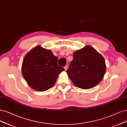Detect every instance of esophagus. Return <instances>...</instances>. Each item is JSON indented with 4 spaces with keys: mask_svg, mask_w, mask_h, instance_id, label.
Instances as JSON below:
<instances>
[{
    "mask_svg": "<svg viewBox=\"0 0 127 127\" xmlns=\"http://www.w3.org/2000/svg\"><path fill=\"white\" fill-rule=\"evenodd\" d=\"M67 68H68V67H67V65H65V66L64 67V69L65 71H66V70H67Z\"/></svg>",
    "mask_w": 127,
    "mask_h": 127,
    "instance_id": "1",
    "label": "esophagus"
}]
</instances>
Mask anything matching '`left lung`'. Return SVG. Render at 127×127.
I'll use <instances>...</instances> for the list:
<instances>
[{"label":"left lung","instance_id":"obj_1","mask_svg":"<svg viewBox=\"0 0 127 127\" xmlns=\"http://www.w3.org/2000/svg\"><path fill=\"white\" fill-rule=\"evenodd\" d=\"M73 58L67 73L75 87L89 89L99 83L106 67L104 57L97 50L87 45L74 52Z\"/></svg>","mask_w":127,"mask_h":127}]
</instances>
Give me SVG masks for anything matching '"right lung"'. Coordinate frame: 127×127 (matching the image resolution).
Wrapping results in <instances>:
<instances>
[{
  "label": "right lung",
  "instance_id": "add662e5",
  "mask_svg": "<svg viewBox=\"0 0 127 127\" xmlns=\"http://www.w3.org/2000/svg\"><path fill=\"white\" fill-rule=\"evenodd\" d=\"M58 58L52 50L38 45L25 55L22 65V73L32 89L43 92L53 87L58 75L64 69L57 64Z\"/></svg>",
  "mask_w": 127,
  "mask_h": 127
}]
</instances>
